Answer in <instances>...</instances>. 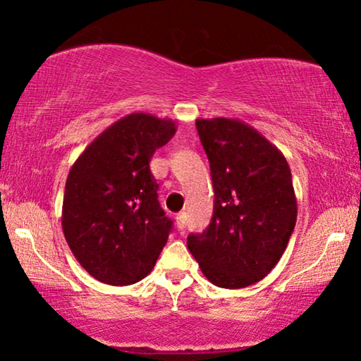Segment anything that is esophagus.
<instances>
[{"label":"esophagus","mask_w":361,"mask_h":361,"mask_svg":"<svg viewBox=\"0 0 361 361\" xmlns=\"http://www.w3.org/2000/svg\"><path fill=\"white\" fill-rule=\"evenodd\" d=\"M176 225H177V228H179V230L185 228V225H187V214H185V212H180V214H177Z\"/></svg>","instance_id":"34e87169"}]
</instances>
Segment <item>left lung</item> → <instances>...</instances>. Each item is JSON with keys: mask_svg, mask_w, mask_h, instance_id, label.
Listing matches in <instances>:
<instances>
[{"mask_svg": "<svg viewBox=\"0 0 361 361\" xmlns=\"http://www.w3.org/2000/svg\"><path fill=\"white\" fill-rule=\"evenodd\" d=\"M210 162L214 215L187 248L212 284L240 289L278 264L298 219L293 176L278 147L240 120H197Z\"/></svg>", "mask_w": 361, "mask_h": 361, "instance_id": "1", "label": "left lung"}]
</instances>
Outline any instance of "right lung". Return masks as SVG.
Instances as JSON below:
<instances>
[{
	"mask_svg": "<svg viewBox=\"0 0 361 361\" xmlns=\"http://www.w3.org/2000/svg\"><path fill=\"white\" fill-rule=\"evenodd\" d=\"M174 135L172 120L131 113L73 162L62 230L75 259L100 283L130 286L146 278L167 243L172 221L157 200L149 162Z\"/></svg>",
	"mask_w": 361,
	"mask_h": 361,
	"instance_id": "add662e5",
	"label": "right lung"
}]
</instances>
